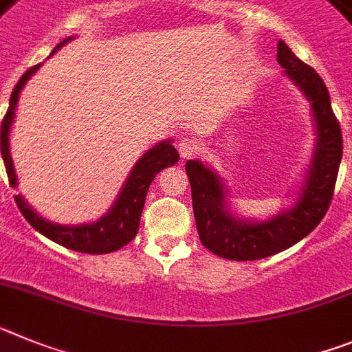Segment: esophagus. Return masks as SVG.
<instances>
[{
    "label": "esophagus",
    "mask_w": 352,
    "mask_h": 352,
    "mask_svg": "<svg viewBox=\"0 0 352 352\" xmlns=\"http://www.w3.org/2000/svg\"><path fill=\"white\" fill-rule=\"evenodd\" d=\"M179 152L180 155L184 159L191 157V155H195L198 152V143L197 140L189 138V136H182L179 142Z\"/></svg>",
    "instance_id": "34e87169"
}]
</instances>
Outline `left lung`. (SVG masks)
<instances>
[{
	"instance_id": "obj_1",
	"label": "left lung",
	"mask_w": 352,
	"mask_h": 352,
	"mask_svg": "<svg viewBox=\"0 0 352 352\" xmlns=\"http://www.w3.org/2000/svg\"><path fill=\"white\" fill-rule=\"evenodd\" d=\"M276 60L285 69L283 74L308 100L316 129L310 164L299 180L292 204L267 219L244 218L230 207L228 186L212 168L198 159L186 163L201 244L228 261H258L299 243L322 221L337 182L342 133L333 115L328 88L283 41L278 42Z\"/></svg>"
}]
</instances>
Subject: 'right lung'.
Returning <instances> with one entry per match:
<instances>
[{"label": "right lung", "instance_id": "add662e5", "mask_svg": "<svg viewBox=\"0 0 352 352\" xmlns=\"http://www.w3.org/2000/svg\"><path fill=\"white\" fill-rule=\"evenodd\" d=\"M72 38L74 36H67L65 41L60 42L53 49L51 56L56 53L58 49L69 44ZM41 67L42 63H38V65L26 70L23 78L19 79V83L15 85L10 97V106H8V111L1 124V155L3 161H5V168H7V175L12 188H17V175H15V166L10 154V131L15 120V109H17L21 91H23L26 83H28L32 76ZM172 138H168L155 143L152 148H148L134 163L133 170L129 172L127 179L124 180V184H122L117 198L113 201V206L97 221L81 223V225H62V223H54L41 216L30 206L28 201L24 200L23 195H15V204H17L19 210L26 218V221L36 232H41L42 235L54 241L56 244H62V246L74 250V252L90 253V255H102V253L117 252L122 246L131 243L136 237V234H138L140 218H142L146 191L151 188L152 180L155 179V175L161 170L173 166L179 161V152L172 145Z\"/></svg>", "mask_w": 352, "mask_h": 352}]
</instances>
